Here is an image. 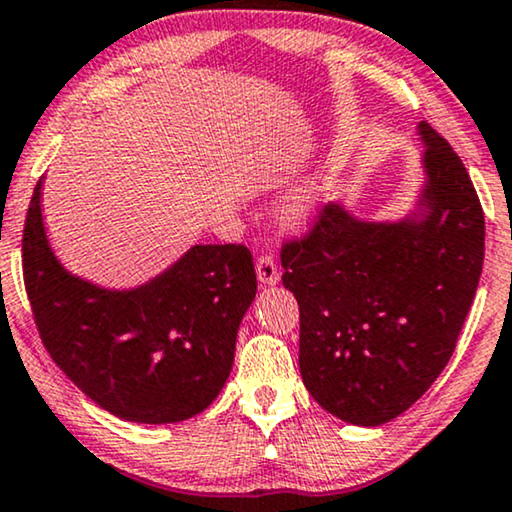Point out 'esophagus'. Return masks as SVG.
<instances>
[{
	"label": "esophagus",
	"mask_w": 512,
	"mask_h": 512,
	"mask_svg": "<svg viewBox=\"0 0 512 512\" xmlns=\"http://www.w3.org/2000/svg\"><path fill=\"white\" fill-rule=\"evenodd\" d=\"M257 278H260V283L264 285H276L278 278H281V269H278L276 260L267 252H262L260 257H257Z\"/></svg>",
	"instance_id": "esophagus-1"
}]
</instances>
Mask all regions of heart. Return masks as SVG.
Returning <instances> with one entry per match:
<instances>
[{
	"mask_svg": "<svg viewBox=\"0 0 512 512\" xmlns=\"http://www.w3.org/2000/svg\"><path fill=\"white\" fill-rule=\"evenodd\" d=\"M313 203H316V194H313V189H304V192L292 196L290 215L297 217V220H304V217L311 215Z\"/></svg>",
	"mask_w": 512,
	"mask_h": 512,
	"instance_id": "heart-1",
	"label": "heart"
}]
</instances>
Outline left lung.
<instances>
[{
	"label": "left lung",
	"instance_id": "left-lung-1",
	"mask_svg": "<svg viewBox=\"0 0 512 512\" xmlns=\"http://www.w3.org/2000/svg\"><path fill=\"white\" fill-rule=\"evenodd\" d=\"M421 220L358 222L323 206L281 248L299 304V370L313 400L356 426L417 403L452 358L485 260V213L459 154L431 124Z\"/></svg>",
	"mask_w": 512,
	"mask_h": 512
}]
</instances>
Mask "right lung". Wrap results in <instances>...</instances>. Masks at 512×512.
Wrapping results in <instances>:
<instances>
[{
	"label": "right lung",
	"instance_id": "1",
	"mask_svg": "<svg viewBox=\"0 0 512 512\" xmlns=\"http://www.w3.org/2000/svg\"><path fill=\"white\" fill-rule=\"evenodd\" d=\"M42 180L23 229V278L39 337L102 410L138 424L185 421L222 391L257 292L243 243L194 245L166 274L114 292L70 276L46 241Z\"/></svg>",
	"mask_w": 512,
	"mask_h": 512
}]
</instances>
